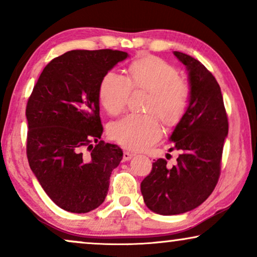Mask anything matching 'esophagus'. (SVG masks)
<instances>
[{
  "label": "esophagus",
  "instance_id": "34e87169",
  "mask_svg": "<svg viewBox=\"0 0 257 257\" xmlns=\"http://www.w3.org/2000/svg\"><path fill=\"white\" fill-rule=\"evenodd\" d=\"M133 157H135V154L131 153V152H128V151H124V156H122V160L128 161V160H131Z\"/></svg>",
  "mask_w": 257,
  "mask_h": 257
}]
</instances>
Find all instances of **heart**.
Returning a JSON list of instances; mask_svg holds the SVG:
<instances>
[{"label": "heart", "mask_w": 257, "mask_h": 257, "mask_svg": "<svg viewBox=\"0 0 257 257\" xmlns=\"http://www.w3.org/2000/svg\"><path fill=\"white\" fill-rule=\"evenodd\" d=\"M150 91L146 110L154 112L166 124H175L185 113L189 90L179 79L173 66L163 59L146 57L132 63L127 77L117 71L104 76L99 86V99L105 110L117 114L125 107L131 89ZM163 128L154 114L128 113L112 122L108 135L125 149H146L160 138Z\"/></svg>", "instance_id": "obj_1"}]
</instances>
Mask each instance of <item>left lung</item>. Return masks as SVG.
<instances>
[{
  "mask_svg": "<svg viewBox=\"0 0 257 257\" xmlns=\"http://www.w3.org/2000/svg\"><path fill=\"white\" fill-rule=\"evenodd\" d=\"M173 54L186 66L189 84L188 105L170 137L180 156L173 166L158 159L140 185L147 208L160 215L189 212L212 194L228 136V118L216 79L198 59L179 51Z\"/></svg>",
  "mask_w": 257,
  "mask_h": 257,
  "instance_id": "8db88e82",
  "label": "left lung"
}]
</instances>
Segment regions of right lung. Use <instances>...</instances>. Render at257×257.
I'll return each instance as SVG.
<instances>
[{"label": "right lung", "instance_id": "obj_1", "mask_svg": "<svg viewBox=\"0 0 257 257\" xmlns=\"http://www.w3.org/2000/svg\"><path fill=\"white\" fill-rule=\"evenodd\" d=\"M127 57L111 49L65 52L45 66L28 100L29 166L49 198L68 212L98 208L122 159L120 147L99 140V86Z\"/></svg>", "mask_w": 257, "mask_h": 257}]
</instances>
